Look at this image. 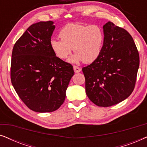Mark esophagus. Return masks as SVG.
Listing matches in <instances>:
<instances>
[{
    "label": "esophagus",
    "mask_w": 147,
    "mask_h": 147,
    "mask_svg": "<svg viewBox=\"0 0 147 147\" xmlns=\"http://www.w3.org/2000/svg\"><path fill=\"white\" fill-rule=\"evenodd\" d=\"M73 67H74V71H75L76 73H79V72L81 71V70H82L81 68L79 67H78V66H76V65H74Z\"/></svg>",
    "instance_id": "1"
}]
</instances>
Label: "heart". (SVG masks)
Here are the masks:
<instances>
[{
  "instance_id": "b5f03b06",
  "label": "heart",
  "mask_w": 147,
  "mask_h": 147,
  "mask_svg": "<svg viewBox=\"0 0 147 147\" xmlns=\"http://www.w3.org/2000/svg\"><path fill=\"white\" fill-rule=\"evenodd\" d=\"M59 36L61 40L51 39L50 46L54 54L62 60L69 57L72 49L76 53L69 59L71 63H92L102 52L104 34L99 25L68 24L62 28Z\"/></svg>"
}]
</instances>
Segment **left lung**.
Returning <instances> with one entry per match:
<instances>
[{"mask_svg":"<svg viewBox=\"0 0 147 147\" xmlns=\"http://www.w3.org/2000/svg\"><path fill=\"white\" fill-rule=\"evenodd\" d=\"M99 57L82 68L86 93L96 105L108 107L126 99L133 91L139 67V54L132 36L108 22Z\"/></svg>","mask_w":147,"mask_h":147,"instance_id":"left-lung-1","label":"left lung"}]
</instances>
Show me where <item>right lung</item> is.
Returning <instances> with one entry per match:
<instances>
[{"label": "right lung", "instance_id": "obj_1", "mask_svg": "<svg viewBox=\"0 0 147 147\" xmlns=\"http://www.w3.org/2000/svg\"><path fill=\"white\" fill-rule=\"evenodd\" d=\"M53 23L33 24L12 52V84L28 108L41 113L53 112L61 106L74 74L73 66L56 57L50 46Z\"/></svg>", "mask_w": 147, "mask_h": 147}]
</instances>
